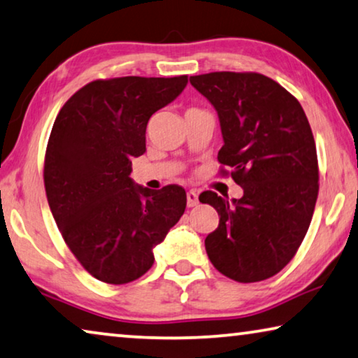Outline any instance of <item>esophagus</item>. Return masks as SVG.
<instances>
[{"label": "esophagus", "instance_id": "34e87169", "mask_svg": "<svg viewBox=\"0 0 358 358\" xmlns=\"http://www.w3.org/2000/svg\"><path fill=\"white\" fill-rule=\"evenodd\" d=\"M186 202H188V207H196L197 203H199V194H197V191H188V194H186Z\"/></svg>", "mask_w": 358, "mask_h": 358}]
</instances>
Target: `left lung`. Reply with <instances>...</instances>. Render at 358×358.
I'll return each mask as SVG.
<instances>
[{"label":"left lung","instance_id":"8db88e82","mask_svg":"<svg viewBox=\"0 0 358 358\" xmlns=\"http://www.w3.org/2000/svg\"><path fill=\"white\" fill-rule=\"evenodd\" d=\"M189 83L217 110L224 141L218 161L243 189L241 199L199 196L220 217L206 239L208 258L236 282L269 279L301 245L319 194L308 117L288 90L259 73L217 71Z\"/></svg>","mask_w":358,"mask_h":358}]
</instances>
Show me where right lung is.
<instances>
[{"instance_id": "obj_1", "label": "right lung", "mask_w": 358, "mask_h": 358, "mask_svg": "<svg viewBox=\"0 0 358 358\" xmlns=\"http://www.w3.org/2000/svg\"><path fill=\"white\" fill-rule=\"evenodd\" d=\"M188 76L94 81L62 106L50 132L44 186L66 245L90 275L122 285L155 263L186 208V192L148 189L130 178L146 151V124L183 92Z\"/></svg>"}]
</instances>
